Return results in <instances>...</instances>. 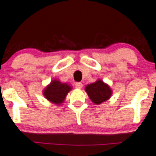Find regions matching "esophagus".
Here are the masks:
<instances>
[{"instance_id":"34e87169","label":"esophagus","mask_w":156,"mask_h":156,"mask_svg":"<svg viewBox=\"0 0 156 156\" xmlns=\"http://www.w3.org/2000/svg\"><path fill=\"white\" fill-rule=\"evenodd\" d=\"M82 86H83L82 83H81V82H76L75 83V87H76V88L82 89Z\"/></svg>"}]
</instances>
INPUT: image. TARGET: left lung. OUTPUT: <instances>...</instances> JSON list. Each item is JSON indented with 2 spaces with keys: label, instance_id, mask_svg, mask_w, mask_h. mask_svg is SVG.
Instances as JSON below:
<instances>
[{
  "label": "left lung",
  "instance_id": "left-lung-1",
  "mask_svg": "<svg viewBox=\"0 0 156 156\" xmlns=\"http://www.w3.org/2000/svg\"><path fill=\"white\" fill-rule=\"evenodd\" d=\"M86 91L89 98L94 104H99L108 99L112 95V90L107 84H104L101 80L87 85Z\"/></svg>",
  "mask_w": 156,
  "mask_h": 156
}]
</instances>
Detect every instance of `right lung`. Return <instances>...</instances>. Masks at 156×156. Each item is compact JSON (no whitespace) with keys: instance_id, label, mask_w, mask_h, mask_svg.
<instances>
[{"instance_id":"1","label":"right lung","mask_w":156,"mask_h":156,"mask_svg":"<svg viewBox=\"0 0 156 156\" xmlns=\"http://www.w3.org/2000/svg\"><path fill=\"white\" fill-rule=\"evenodd\" d=\"M71 87L67 84L53 80L50 84L46 87L43 94L49 101L56 104H60L62 103L67 93L71 90Z\"/></svg>"}]
</instances>
